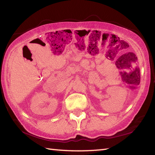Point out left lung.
<instances>
[{
    "label": "left lung",
    "instance_id": "obj_1",
    "mask_svg": "<svg viewBox=\"0 0 155 155\" xmlns=\"http://www.w3.org/2000/svg\"><path fill=\"white\" fill-rule=\"evenodd\" d=\"M124 51L120 52L119 54V55H121ZM127 53H133V54L136 56V65H135L134 68H133L131 70H130V71L128 72V74H127V78H126V82L127 83L128 85H129V86H130V87H131V88H135V87H134V85H139L140 82V68H139V67L137 66V58L134 53L131 52V51H129Z\"/></svg>",
    "mask_w": 155,
    "mask_h": 155
}]
</instances>
